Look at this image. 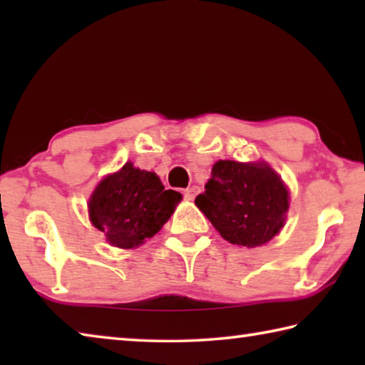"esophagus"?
<instances>
[{
	"instance_id": "34e87169",
	"label": "esophagus",
	"mask_w": 365,
	"mask_h": 365,
	"mask_svg": "<svg viewBox=\"0 0 365 365\" xmlns=\"http://www.w3.org/2000/svg\"><path fill=\"white\" fill-rule=\"evenodd\" d=\"M200 193V188L197 187H190V188H185L183 190V196L187 197V200H193V197Z\"/></svg>"
}]
</instances>
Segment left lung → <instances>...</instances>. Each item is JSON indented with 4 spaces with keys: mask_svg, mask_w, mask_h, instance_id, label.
<instances>
[{
    "mask_svg": "<svg viewBox=\"0 0 365 365\" xmlns=\"http://www.w3.org/2000/svg\"><path fill=\"white\" fill-rule=\"evenodd\" d=\"M196 206L227 242L255 248L283 227L288 191L267 164L219 160Z\"/></svg>",
    "mask_w": 365,
    "mask_h": 365,
    "instance_id": "left-lung-1",
    "label": "left lung"
}]
</instances>
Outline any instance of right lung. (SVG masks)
I'll return each mask as SVG.
<instances>
[{"label":"right lung","instance_id":"right-lung-1","mask_svg":"<svg viewBox=\"0 0 365 365\" xmlns=\"http://www.w3.org/2000/svg\"><path fill=\"white\" fill-rule=\"evenodd\" d=\"M182 195L165 190L154 172L132 163L98 185L90 197V220L117 248L130 250L156 235L174 212Z\"/></svg>","mask_w":365,"mask_h":365}]
</instances>
